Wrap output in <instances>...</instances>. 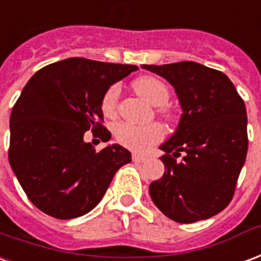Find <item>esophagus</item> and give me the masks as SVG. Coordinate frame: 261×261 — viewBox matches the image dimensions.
I'll return each mask as SVG.
<instances>
[{
  "instance_id": "obj_1",
  "label": "esophagus",
  "mask_w": 261,
  "mask_h": 261,
  "mask_svg": "<svg viewBox=\"0 0 261 261\" xmlns=\"http://www.w3.org/2000/svg\"><path fill=\"white\" fill-rule=\"evenodd\" d=\"M133 160H134L136 163H144V162L148 160V158L144 155H141L138 152H134V153H133Z\"/></svg>"
}]
</instances>
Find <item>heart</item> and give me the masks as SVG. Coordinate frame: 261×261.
<instances>
[{"label":"heart","mask_w":261,"mask_h":261,"mask_svg":"<svg viewBox=\"0 0 261 261\" xmlns=\"http://www.w3.org/2000/svg\"><path fill=\"white\" fill-rule=\"evenodd\" d=\"M133 88L141 98H144L148 103L156 108L165 106L170 98L167 86L153 76L138 77L133 82ZM119 92H120L119 87L112 86L108 88V91L102 98V111L106 116H113L116 113ZM115 136L116 140L124 146L145 150L163 138V130L158 124L133 125L127 123H119L115 127Z\"/></svg>","instance_id":"obj_1"}]
</instances>
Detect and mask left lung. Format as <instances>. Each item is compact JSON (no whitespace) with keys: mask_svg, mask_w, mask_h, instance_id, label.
<instances>
[{"mask_svg":"<svg viewBox=\"0 0 261 261\" xmlns=\"http://www.w3.org/2000/svg\"><path fill=\"white\" fill-rule=\"evenodd\" d=\"M174 88L178 125L159 146L163 177L149 185L162 213L177 223L210 219L232 199L248 152V117L228 77L196 63L142 65Z\"/></svg>","mask_w":261,"mask_h":261,"instance_id":"1","label":"left lung"}]
</instances>
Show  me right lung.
<instances>
[{"label":"right lung","instance_id":"obj_1","mask_svg":"<svg viewBox=\"0 0 261 261\" xmlns=\"http://www.w3.org/2000/svg\"><path fill=\"white\" fill-rule=\"evenodd\" d=\"M136 65L69 58L42 67L29 80L11 113L9 165L32 203L55 219L84 216L101 202L113 175L131 162L112 144L96 152L84 141L90 128L103 142L108 88Z\"/></svg>","mask_w":261,"mask_h":261}]
</instances>
